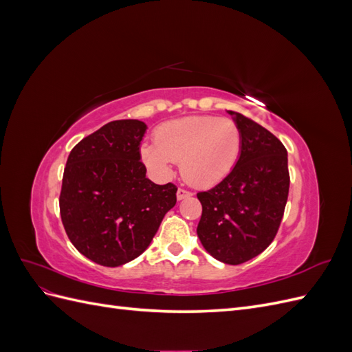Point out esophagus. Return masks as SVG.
Instances as JSON below:
<instances>
[{
	"label": "esophagus",
	"mask_w": 352,
	"mask_h": 352,
	"mask_svg": "<svg viewBox=\"0 0 352 352\" xmlns=\"http://www.w3.org/2000/svg\"><path fill=\"white\" fill-rule=\"evenodd\" d=\"M192 197V192L188 189H184V188H179L177 189V199H185V198H189Z\"/></svg>",
	"instance_id": "34e87169"
}]
</instances>
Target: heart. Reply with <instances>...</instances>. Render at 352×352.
<instances>
[{
	"label": "heart",
	"instance_id": "obj_1",
	"mask_svg": "<svg viewBox=\"0 0 352 352\" xmlns=\"http://www.w3.org/2000/svg\"><path fill=\"white\" fill-rule=\"evenodd\" d=\"M242 151V131L235 120L216 116H188L158 126L154 145H144L141 157L154 172L167 176L170 162H180L188 184L208 188L225 179Z\"/></svg>",
	"mask_w": 352,
	"mask_h": 352
}]
</instances>
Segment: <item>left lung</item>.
<instances>
[{
    "mask_svg": "<svg viewBox=\"0 0 352 352\" xmlns=\"http://www.w3.org/2000/svg\"><path fill=\"white\" fill-rule=\"evenodd\" d=\"M242 131V151L232 172L197 194L202 214L198 238L212 257L242 264L273 242L289 194L285 145L261 124L229 111Z\"/></svg>",
    "mask_w": 352,
    "mask_h": 352,
    "instance_id": "obj_1",
    "label": "left lung"
}]
</instances>
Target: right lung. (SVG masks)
Returning a JSON list of instances; mask_svg holds the SVG:
<instances>
[{
    "mask_svg": "<svg viewBox=\"0 0 352 352\" xmlns=\"http://www.w3.org/2000/svg\"><path fill=\"white\" fill-rule=\"evenodd\" d=\"M146 124L114 120L73 146L63 175L61 221L80 254L105 267L135 260L176 204L175 184L145 176L140 146Z\"/></svg>",
    "mask_w": 352,
    "mask_h": 352,
    "instance_id": "add662e5",
    "label": "right lung"
}]
</instances>
